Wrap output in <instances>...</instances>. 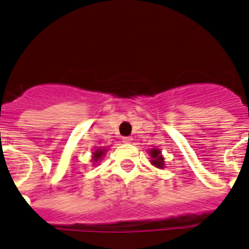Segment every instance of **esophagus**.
Here are the masks:
<instances>
[{"label":"esophagus","mask_w":249,"mask_h":249,"mask_svg":"<svg viewBox=\"0 0 249 249\" xmlns=\"http://www.w3.org/2000/svg\"><path fill=\"white\" fill-rule=\"evenodd\" d=\"M131 141H133V138H131V137H124V138H123V142L124 143H130Z\"/></svg>","instance_id":"obj_1"}]
</instances>
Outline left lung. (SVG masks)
I'll use <instances>...</instances> for the list:
<instances>
[{
  "label": "left lung",
  "instance_id": "8db88e82",
  "mask_svg": "<svg viewBox=\"0 0 249 249\" xmlns=\"http://www.w3.org/2000/svg\"><path fill=\"white\" fill-rule=\"evenodd\" d=\"M149 155H151V162H152L153 166L159 167V169H162L163 167V157L161 156V152H160L159 149L155 148V149H151V152H149Z\"/></svg>",
  "mask_w": 249,
  "mask_h": 249
}]
</instances>
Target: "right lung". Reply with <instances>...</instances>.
Instances as JSON below:
<instances>
[{
  "instance_id": "obj_1",
  "label": "right lung",
  "mask_w": 249,
  "mask_h": 249,
  "mask_svg": "<svg viewBox=\"0 0 249 249\" xmlns=\"http://www.w3.org/2000/svg\"><path fill=\"white\" fill-rule=\"evenodd\" d=\"M104 155V149H97L96 152H93V161L97 162L101 159V156Z\"/></svg>"
}]
</instances>
